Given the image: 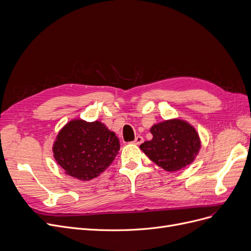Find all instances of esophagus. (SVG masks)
Listing matches in <instances>:
<instances>
[{"label":"esophagus","instance_id":"1","mask_svg":"<svg viewBox=\"0 0 251 251\" xmlns=\"http://www.w3.org/2000/svg\"><path fill=\"white\" fill-rule=\"evenodd\" d=\"M143 142H144V139H143V137L142 136H137L133 143H134V144H136V145H140V144H142Z\"/></svg>","mask_w":251,"mask_h":251}]
</instances>
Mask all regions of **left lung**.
<instances>
[{"mask_svg": "<svg viewBox=\"0 0 251 251\" xmlns=\"http://www.w3.org/2000/svg\"><path fill=\"white\" fill-rule=\"evenodd\" d=\"M151 141L140 145L141 150L154 163L168 172H176L192 163L201 142L194 126L182 119L174 118L154 125Z\"/></svg>", "mask_w": 251, "mask_h": 251, "instance_id": "8db88e82", "label": "left lung"}]
</instances>
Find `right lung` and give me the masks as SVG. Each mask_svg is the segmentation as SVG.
Returning a JSON list of instances; mask_svg holds the SVG:
<instances>
[{
    "label": "right lung",
    "instance_id": "right-lung-1",
    "mask_svg": "<svg viewBox=\"0 0 251 251\" xmlns=\"http://www.w3.org/2000/svg\"><path fill=\"white\" fill-rule=\"evenodd\" d=\"M119 148L118 138L101 122L73 119L58 133L53 153L66 175L90 181L108 168Z\"/></svg>",
    "mask_w": 251,
    "mask_h": 251
}]
</instances>
